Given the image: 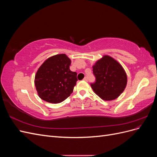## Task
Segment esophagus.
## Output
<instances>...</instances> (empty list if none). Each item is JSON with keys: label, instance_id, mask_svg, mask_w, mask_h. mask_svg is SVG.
<instances>
[{"label": "esophagus", "instance_id": "esophagus-1", "mask_svg": "<svg viewBox=\"0 0 157 157\" xmlns=\"http://www.w3.org/2000/svg\"><path fill=\"white\" fill-rule=\"evenodd\" d=\"M83 80H84V81H86V82H87V81H88V78H87V77H84Z\"/></svg>", "mask_w": 157, "mask_h": 157}]
</instances>
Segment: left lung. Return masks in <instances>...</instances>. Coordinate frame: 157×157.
I'll return each instance as SVG.
<instances>
[{
    "instance_id": "1",
    "label": "left lung",
    "mask_w": 157,
    "mask_h": 157,
    "mask_svg": "<svg viewBox=\"0 0 157 157\" xmlns=\"http://www.w3.org/2000/svg\"><path fill=\"white\" fill-rule=\"evenodd\" d=\"M92 68L96 82L91 84V87L95 94L105 101L117 99L127 84V75L122 66L112 57L104 55Z\"/></svg>"
}]
</instances>
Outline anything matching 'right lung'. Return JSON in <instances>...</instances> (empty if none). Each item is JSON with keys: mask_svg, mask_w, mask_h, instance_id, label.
<instances>
[{"mask_svg": "<svg viewBox=\"0 0 157 157\" xmlns=\"http://www.w3.org/2000/svg\"><path fill=\"white\" fill-rule=\"evenodd\" d=\"M71 60L65 54L51 56L37 70L35 85L39 96L52 103L64 101L73 92L77 73L69 69Z\"/></svg>", "mask_w": 157, "mask_h": 157, "instance_id": "obj_1", "label": "right lung"}]
</instances>
